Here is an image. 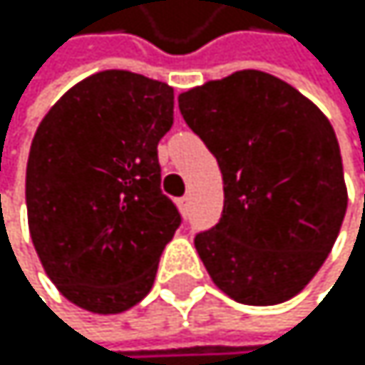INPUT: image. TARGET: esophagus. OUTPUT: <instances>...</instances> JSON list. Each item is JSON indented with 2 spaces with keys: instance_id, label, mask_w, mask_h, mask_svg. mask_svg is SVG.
Instances as JSON below:
<instances>
[{
  "instance_id": "34e87169",
  "label": "esophagus",
  "mask_w": 365,
  "mask_h": 365,
  "mask_svg": "<svg viewBox=\"0 0 365 365\" xmlns=\"http://www.w3.org/2000/svg\"><path fill=\"white\" fill-rule=\"evenodd\" d=\"M177 203H179V210H181V212H184V215H188V212H190V197H188V195H184V197H181Z\"/></svg>"
}]
</instances>
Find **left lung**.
Masks as SVG:
<instances>
[{
  "label": "left lung",
  "instance_id": "8db88e82",
  "mask_svg": "<svg viewBox=\"0 0 365 365\" xmlns=\"http://www.w3.org/2000/svg\"><path fill=\"white\" fill-rule=\"evenodd\" d=\"M179 111L223 175L221 219L195 236L207 274L243 304L293 298L327 260L346 215L331 122L256 69L181 93Z\"/></svg>",
  "mask_w": 365,
  "mask_h": 365
}]
</instances>
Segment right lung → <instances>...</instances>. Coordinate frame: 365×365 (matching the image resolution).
<instances>
[{
  "label": "right lung",
  "mask_w": 365,
  "mask_h": 365,
  "mask_svg": "<svg viewBox=\"0 0 365 365\" xmlns=\"http://www.w3.org/2000/svg\"><path fill=\"white\" fill-rule=\"evenodd\" d=\"M173 98L166 83L107 69L69 89L34 133L26 170L32 243L58 291L87 311L138 304L181 225L158 160Z\"/></svg>",
  "instance_id": "right-lung-1"
}]
</instances>
